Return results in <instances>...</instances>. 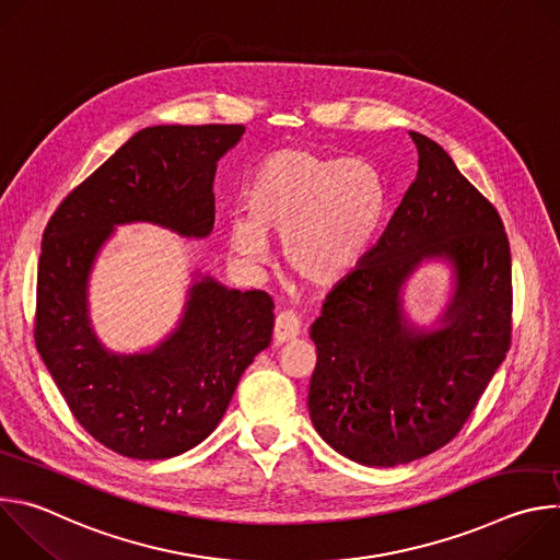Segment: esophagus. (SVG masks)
Segmentation results:
<instances>
[{
	"label": "esophagus",
	"instance_id": "obj_1",
	"mask_svg": "<svg viewBox=\"0 0 560 560\" xmlns=\"http://www.w3.org/2000/svg\"><path fill=\"white\" fill-rule=\"evenodd\" d=\"M301 335V318L292 310H281L275 318V343H285Z\"/></svg>",
	"mask_w": 560,
	"mask_h": 560
}]
</instances>
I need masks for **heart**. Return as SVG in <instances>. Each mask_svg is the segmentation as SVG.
Instances as JSON below:
<instances>
[{"instance_id":"obj_1","label":"heart","mask_w":560,"mask_h":560,"mask_svg":"<svg viewBox=\"0 0 560 560\" xmlns=\"http://www.w3.org/2000/svg\"><path fill=\"white\" fill-rule=\"evenodd\" d=\"M385 184L363 159L305 148L268 154L255 168L244 206L228 223L230 250L250 266L270 257L281 238L292 275L310 288H332L365 257L385 214Z\"/></svg>"}]
</instances>
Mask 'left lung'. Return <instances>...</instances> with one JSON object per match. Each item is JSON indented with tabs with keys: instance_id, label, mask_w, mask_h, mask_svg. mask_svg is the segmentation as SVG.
I'll use <instances>...</instances> for the list:
<instances>
[{
	"instance_id": "left-lung-1",
	"label": "left lung",
	"mask_w": 560,
	"mask_h": 560,
	"mask_svg": "<svg viewBox=\"0 0 560 560\" xmlns=\"http://www.w3.org/2000/svg\"><path fill=\"white\" fill-rule=\"evenodd\" d=\"M419 173L361 264L310 328L307 410L339 454L394 467L450 443L512 346V255L497 208L432 139L410 132ZM430 256L457 288L436 334L410 329L397 292Z\"/></svg>"
}]
</instances>
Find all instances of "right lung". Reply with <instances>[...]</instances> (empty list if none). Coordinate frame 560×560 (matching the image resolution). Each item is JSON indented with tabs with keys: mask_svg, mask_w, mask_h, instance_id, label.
Masks as SVG:
<instances>
[{
	"mask_svg": "<svg viewBox=\"0 0 560 560\" xmlns=\"http://www.w3.org/2000/svg\"><path fill=\"white\" fill-rule=\"evenodd\" d=\"M238 124L152 126L132 135L52 212L37 268L35 346L77 423L108 450L139 460L199 445L234 387L270 346L275 301L206 277L190 288L179 328L152 352L113 354L89 326L86 281L113 228L152 221L184 236L214 223L219 156Z\"/></svg>",
	"mask_w": 560,
	"mask_h": 560,
	"instance_id": "right-lung-1",
	"label": "right lung"
}]
</instances>
